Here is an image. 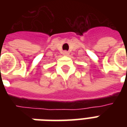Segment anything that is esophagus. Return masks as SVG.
<instances>
[{
  "instance_id": "obj_1",
  "label": "esophagus",
  "mask_w": 127,
  "mask_h": 127,
  "mask_svg": "<svg viewBox=\"0 0 127 127\" xmlns=\"http://www.w3.org/2000/svg\"><path fill=\"white\" fill-rule=\"evenodd\" d=\"M63 55L64 56H68L69 55V52H67V51H64L63 52Z\"/></svg>"
}]
</instances>
